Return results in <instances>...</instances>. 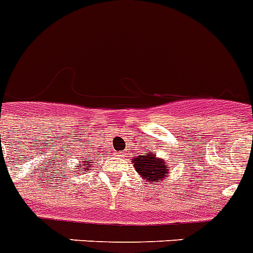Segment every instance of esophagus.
I'll return each instance as SVG.
<instances>
[{"label":"esophagus","mask_w":253,"mask_h":253,"mask_svg":"<svg viewBox=\"0 0 253 253\" xmlns=\"http://www.w3.org/2000/svg\"><path fill=\"white\" fill-rule=\"evenodd\" d=\"M116 156H125V153L124 152H116Z\"/></svg>","instance_id":"1"}]
</instances>
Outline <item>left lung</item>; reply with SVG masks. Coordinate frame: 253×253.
<instances>
[{
    "mask_svg": "<svg viewBox=\"0 0 253 253\" xmlns=\"http://www.w3.org/2000/svg\"><path fill=\"white\" fill-rule=\"evenodd\" d=\"M134 160L135 171L139 172L147 182H160L168 175V165L161 159H157L156 153L151 151L147 155H139Z\"/></svg>",
    "mask_w": 253,
    "mask_h": 253,
    "instance_id": "8db88e82",
    "label": "left lung"
}]
</instances>
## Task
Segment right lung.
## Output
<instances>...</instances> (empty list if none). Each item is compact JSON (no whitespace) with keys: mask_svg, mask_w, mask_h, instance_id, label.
Listing matches in <instances>:
<instances>
[{"mask_svg":"<svg viewBox=\"0 0 253 253\" xmlns=\"http://www.w3.org/2000/svg\"><path fill=\"white\" fill-rule=\"evenodd\" d=\"M83 165H85V166H87V168H85V169H88V170H89V169H90L89 166L92 165V164H90V160H87V161H85V163H84Z\"/></svg>","mask_w":253,"mask_h":253,"instance_id":"1","label":"right lung"}]
</instances>
